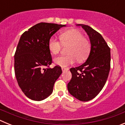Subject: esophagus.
<instances>
[{
	"label": "esophagus",
	"instance_id": "1",
	"mask_svg": "<svg viewBox=\"0 0 125 125\" xmlns=\"http://www.w3.org/2000/svg\"><path fill=\"white\" fill-rule=\"evenodd\" d=\"M61 69H62V71H68V69H68V68H64V67H62Z\"/></svg>",
	"mask_w": 125,
	"mask_h": 125
}]
</instances>
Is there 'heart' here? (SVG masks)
I'll list each match as a JSON object with an SVG mask.
<instances>
[{
    "label": "heart",
    "instance_id": "1",
    "mask_svg": "<svg viewBox=\"0 0 125 125\" xmlns=\"http://www.w3.org/2000/svg\"><path fill=\"white\" fill-rule=\"evenodd\" d=\"M59 39L51 37L48 41V48L52 54H58L62 45H69L67 49L69 54L59 56L54 60V63L58 66L66 67L74 63L76 59L79 62L83 61L90 52V42L79 30L72 29L63 32L60 34Z\"/></svg>",
    "mask_w": 125,
    "mask_h": 125
}]
</instances>
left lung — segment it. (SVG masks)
Instances as JSON below:
<instances>
[{"mask_svg":"<svg viewBox=\"0 0 125 125\" xmlns=\"http://www.w3.org/2000/svg\"><path fill=\"white\" fill-rule=\"evenodd\" d=\"M81 25L89 37L91 51L84 63L70 71L72 78L68 84L69 93L82 101L92 100L105 84L110 70V48L101 34L88 25Z\"/></svg>","mask_w":125,"mask_h":125,"instance_id":"left-lung-1","label":"left lung"}]
</instances>
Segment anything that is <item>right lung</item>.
Here are the masks:
<instances>
[{"instance_id": "right-lung-1", "label": "right lung", "mask_w": 125, "mask_h": 125, "mask_svg": "<svg viewBox=\"0 0 125 125\" xmlns=\"http://www.w3.org/2000/svg\"><path fill=\"white\" fill-rule=\"evenodd\" d=\"M65 25L41 22L25 31L14 54V70L17 83L31 100L41 101L52 93L56 81L62 73L60 66L49 68L52 62L48 41Z\"/></svg>"}]
</instances>
